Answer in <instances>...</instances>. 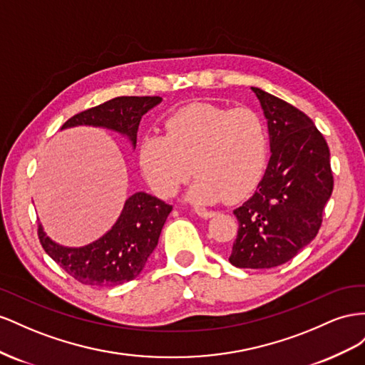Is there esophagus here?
Returning a JSON list of instances; mask_svg holds the SVG:
<instances>
[{"label":"esophagus","instance_id":"1","mask_svg":"<svg viewBox=\"0 0 365 365\" xmlns=\"http://www.w3.org/2000/svg\"><path fill=\"white\" fill-rule=\"evenodd\" d=\"M195 214L199 215V217H202V218H211V217H214V215H215V212H214V211L205 210V207H197V210H195Z\"/></svg>","mask_w":365,"mask_h":365}]
</instances>
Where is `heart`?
<instances>
[{
    "instance_id": "obj_1",
    "label": "heart",
    "mask_w": 365,
    "mask_h": 365,
    "mask_svg": "<svg viewBox=\"0 0 365 365\" xmlns=\"http://www.w3.org/2000/svg\"><path fill=\"white\" fill-rule=\"evenodd\" d=\"M139 165L155 195L171 199L199 174L188 200L210 205L237 202L254 190L267 158L263 119L251 108L191 103L165 119V134L139 143Z\"/></svg>"
}]
</instances>
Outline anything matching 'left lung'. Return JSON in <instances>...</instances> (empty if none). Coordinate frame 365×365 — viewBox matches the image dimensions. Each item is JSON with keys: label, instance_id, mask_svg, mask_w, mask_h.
I'll return each instance as SVG.
<instances>
[{"label": "left lung", "instance_id": "1", "mask_svg": "<svg viewBox=\"0 0 365 365\" xmlns=\"http://www.w3.org/2000/svg\"><path fill=\"white\" fill-rule=\"evenodd\" d=\"M267 119L270 160L254 195L237 207L229 262L270 269L292 259L317 237L333 191L330 151L314 120L286 101L251 87Z\"/></svg>", "mask_w": 365, "mask_h": 365}]
</instances>
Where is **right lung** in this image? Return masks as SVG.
Listing matches in <instances>:
<instances>
[{"label":"right lung","mask_w":365,"mask_h":365,"mask_svg":"<svg viewBox=\"0 0 365 365\" xmlns=\"http://www.w3.org/2000/svg\"><path fill=\"white\" fill-rule=\"evenodd\" d=\"M162 101L159 96H120L84 110L70 118L62 128L93 125L118 131L136 147L142 116ZM173 206L147 192H136L125 202L120 217L99 240L84 247L59 246L38 225L44 251L82 284L118 286L136 278L158 246L162 227Z\"/></svg>","instance_id":"right-lung-1"}]
</instances>
